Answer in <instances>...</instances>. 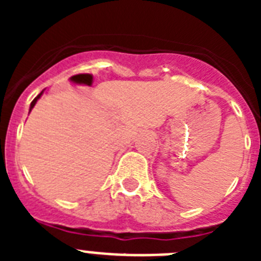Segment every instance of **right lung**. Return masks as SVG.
<instances>
[{
    "label": "right lung",
    "instance_id": "obj_1",
    "mask_svg": "<svg viewBox=\"0 0 261 261\" xmlns=\"http://www.w3.org/2000/svg\"><path fill=\"white\" fill-rule=\"evenodd\" d=\"M40 95H41V93H40V94H39V95H38V96H36V98H35V99H34V100H32V102H31V107H30V111H31V110H32V108H34V106H35V103H36V102H38V99H39V98H40Z\"/></svg>",
    "mask_w": 261,
    "mask_h": 261
}]
</instances>
